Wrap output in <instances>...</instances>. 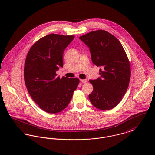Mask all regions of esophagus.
Wrapping results in <instances>:
<instances>
[{
  "mask_svg": "<svg viewBox=\"0 0 155 155\" xmlns=\"http://www.w3.org/2000/svg\"><path fill=\"white\" fill-rule=\"evenodd\" d=\"M80 81L83 83H85L87 81V79H84V80H80Z\"/></svg>",
  "mask_w": 155,
  "mask_h": 155,
  "instance_id": "obj_1",
  "label": "esophagus"
}]
</instances>
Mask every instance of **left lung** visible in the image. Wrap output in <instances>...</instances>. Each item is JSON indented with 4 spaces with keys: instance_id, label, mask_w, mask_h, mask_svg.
I'll return each mask as SVG.
<instances>
[{
    "instance_id": "1",
    "label": "left lung",
    "mask_w": 155,
    "mask_h": 155,
    "mask_svg": "<svg viewBox=\"0 0 155 155\" xmlns=\"http://www.w3.org/2000/svg\"><path fill=\"white\" fill-rule=\"evenodd\" d=\"M89 48L93 63L100 67V77L90 80L93 92L88 95L94 107L103 110L116 107L126 93L130 79V63L119 41L104 30L80 37Z\"/></svg>"
}]
</instances>
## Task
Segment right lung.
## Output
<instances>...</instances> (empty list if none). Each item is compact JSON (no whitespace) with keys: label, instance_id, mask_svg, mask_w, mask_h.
Segmentation results:
<instances>
[{"label":"right lung","instance_id":"add662e5","mask_svg":"<svg viewBox=\"0 0 155 155\" xmlns=\"http://www.w3.org/2000/svg\"><path fill=\"white\" fill-rule=\"evenodd\" d=\"M73 35L51 34L38 40L30 49L25 63L24 79L27 90L42 110L57 113L70 103L80 80L57 77L63 67L62 57Z\"/></svg>","mask_w":155,"mask_h":155}]
</instances>
